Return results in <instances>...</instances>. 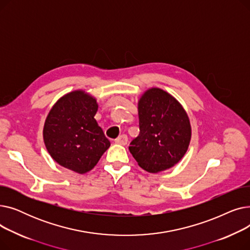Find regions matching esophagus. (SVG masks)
Segmentation results:
<instances>
[{
  "label": "esophagus",
  "instance_id": "obj_1",
  "mask_svg": "<svg viewBox=\"0 0 250 250\" xmlns=\"http://www.w3.org/2000/svg\"><path fill=\"white\" fill-rule=\"evenodd\" d=\"M115 143L116 144H120V145H126L127 143V137L126 135H122L118 137L116 140H115Z\"/></svg>",
  "mask_w": 250,
  "mask_h": 250
}]
</instances>
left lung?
<instances>
[{"mask_svg": "<svg viewBox=\"0 0 250 250\" xmlns=\"http://www.w3.org/2000/svg\"><path fill=\"white\" fill-rule=\"evenodd\" d=\"M140 134L128 150L139 166L156 173L175 165L188 151L191 129L188 114L167 92L152 88L139 101Z\"/></svg>", "mask_w": 250, "mask_h": 250, "instance_id": "8db88e82", "label": "left lung"}]
</instances>
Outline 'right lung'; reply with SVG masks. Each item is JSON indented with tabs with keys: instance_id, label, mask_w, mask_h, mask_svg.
<instances>
[{
	"instance_id": "1",
	"label": "right lung",
	"mask_w": 250,
	"mask_h": 250,
	"mask_svg": "<svg viewBox=\"0 0 250 250\" xmlns=\"http://www.w3.org/2000/svg\"><path fill=\"white\" fill-rule=\"evenodd\" d=\"M96 100L83 91L62 97L49 111L43 128L45 147L56 162L86 173L99 161L110 142L97 125Z\"/></svg>"
}]
</instances>
